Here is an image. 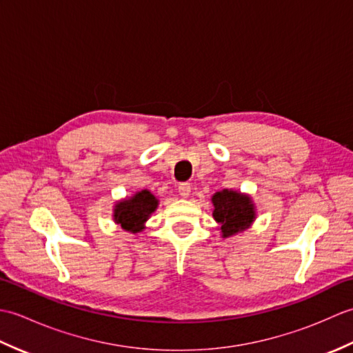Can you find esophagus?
I'll list each match as a JSON object with an SVG mask.
<instances>
[{
  "mask_svg": "<svg viewBox=\"0 0 353 353\" xmlns=\"http://www.w3.org/2000/svg\"><path fill=\"white\" fill-rule=\"evenodd\" d=\"M190 192H191V185L190 183H181L179 185V194H181V196L183 197V199H186L190 196Z\"/></svg>",
  "mask_w": 353,
  "mask_h": 353,
  "instance_id": "esophagus-1",
  "label": "esophagus"
}]
</instances>
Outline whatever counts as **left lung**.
<instances>
[{
  "label": "left lung",
  "mask_w": 353,
  "mask_h": 353,
  "mask_svg": "<svg viewBox=\"0 0 353 353\" xmlns=\"http://www.w3.org/2000/svg\"><path fill=\"white\" fill-rule=\"evenodd\" d=\"M214 219L221 224L223 236L235 235L250 226L254 219L250 197L243 196L236 191L224 190L212 197Z\"/></svg>",
  "instance_id": "8db88e82"
}]
</instances>
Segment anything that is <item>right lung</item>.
<instances>
[{
    "mask_svg": "<svg viewBox=\"0 0 353 353\" xmlns=\"http://www.w3.org/2000/svg\"><path fill=\"white\" fill-rule=\"evenodd\" d=\"M157 208V200L152 192L144 190L134 196L130 200H124L121 203L115 206V221L121 224V228L133 232L142 230L144 228L145 220L150 216V214L154 212Z\"/></svg>",
    "mask_w": 353,
    "mask_h": 353,
    "instance_id": "obj_1",
    "label": "right lung"
}]
</instances>
